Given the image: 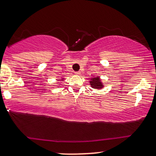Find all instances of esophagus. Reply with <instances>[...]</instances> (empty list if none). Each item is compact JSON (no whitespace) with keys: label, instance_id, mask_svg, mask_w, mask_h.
Returning <instances> with one entry per match:
<instances>
[{"label":"esophagus","instance_id":"esophagus-1","mask_svg":"<svg viewBox=\"0 0 156 156\" xmlns=\"http://www.w3.org/2000/svg\"><path fill=\"white\" fill-rule=\"evenodd\" d=\"M75 73L76 74V75H80V74L81 73V72L80 71H77V72H75Z\"/></svg>","mask_w":156,"mask_h":156}]
</instances>
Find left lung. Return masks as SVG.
<instances>
[{
    "label": "left lung",
    "instance_id": "left-lung-1",
    "mask_svg": "<svg viewBox=\"0 0 156 156\" xmlns=\"http://www.w3.org/2000/svg\"><path fill=\"white\" fill-rule=\"evenodd\" d=\"M90 85L93 88H96V89H100V88H102L103 87L101 80L98 76V77L91 78V80L90 81Z\"/></svg>",
    "mask_w": 156,
    "mask_h": 156
}]
</instances>
